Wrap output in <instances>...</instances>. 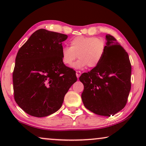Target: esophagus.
Returning <instances> with one entry per match:
<instances>
[{
    "instance_id": "obj_1",
    "label": "esophagus",
    "mask_w": 146,
    "mask_h": 146,
    "mask_svg": "<svg viewBox=\"0 0 146 146\" xmlns=\"http://www.w3.org/2000/svg\"><path fill=\"white\" fill-rule=\"evenodd\" d=\"M76 77L78 78H79V77L80 76V75H81V72L76 71Z\"/></svg>"
}]
</instances>
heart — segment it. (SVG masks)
Segmentation results:
<instances>
[{
    "instance_id": "b5f03b06",
    "label": "heart",
    "mask_w": 146,
    "mask_h": 146,
    "mask_svg": "<svg viewBox=\"0 0 146 146\" xmlns=\"http://www.w3.org/2000/svg\"><path fill=\"white\" fill-rule=\"evenodd\" d=\"M70 47L64 46L61 50V57L65 65L72 64L75 69H83L88 66L96 68L102 60L106 50V43L102 38L80 36L70 40Z\"/></svg>"
}]
</instances>
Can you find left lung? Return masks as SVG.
Instances as JSON below:
<instances>
[{
  "instance_id": "8db88e82",
  "label": "left lung",
  "mask_w": 146,
  "mask_h": 146,
  "mask_svg": "<svg viewBox=\"0 0 146 146\" xmlns=\"http://www.w3.org/2000/svg\"><path fill=\"white\" fill-rule=\"evenodd\" d=\"M106 50L100 64L79 80L84 84V106L100 115L110 116L125 107L131 89V66L127 53L107 35Z\"/></svg>"
}]
</instances>
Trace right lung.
I'll return each instance as SVG.
<instances>
[{
    "label": "right lung",
    "mask_w": 146,
    "mask_h": 146,
    "mask_svg": "<svg viewBox=\"0 0 146 146\" xmlns=\"http://www.w3.org/2000/svg\"><path fill=\"white\" fill-rule=\"evenodd\" d=\"M64 34L39 29L19 49L13 71L16 102L32 116H48L58 110L70 88L77 80L76 72L61 57Z\"/></svg>",
    "instance_id": "right-lung-1"
}]
</instances>
